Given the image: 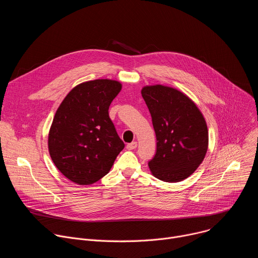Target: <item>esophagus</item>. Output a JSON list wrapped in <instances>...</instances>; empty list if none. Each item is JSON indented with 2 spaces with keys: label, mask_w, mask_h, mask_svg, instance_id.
<instances>
[{
  "label": "esophagus",
  "mask_w": 258,
  "mask_h": 258,
  "mask_svg": "<svg viewBox=\"0 0 258 258\" xmlns=\"http://www.w3.org/2000/svg\"><path fill=\"white\" fill-rule=\"evenodd\" d=\"M137 146H138V143H137V142L130 143V144L126 145V149H127V150H134V149L137 148Z\"/></svg>",
  "instance_id": "obj_1"
}]
</instances>
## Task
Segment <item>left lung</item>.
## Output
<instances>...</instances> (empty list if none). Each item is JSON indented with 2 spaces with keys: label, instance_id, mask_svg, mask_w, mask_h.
<instances>
[{
  "label": "left lung",
  "instance_id": "obj_1",
  "mask_svg": "<svg viewBox=\"0 0 258 258\" xmlns=\"http://www.w3.org/2000/svg\"><path fill=\"white\" fill-rule=\"evenodd\" d=\"M156 134L155 156L148 165L160 180L176 182L190 176L202 163L208 148V130L196 104L180 91L146 86L141 91Z\"/></svg>",
  "mask_w": 258,
  "mask_h": 258
}]
</instances>
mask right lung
I'll return each mask as SVG.
<instances>
[{"mask_svg":"<svg viewBox=\"0 0 258 258\" xmlns=\"http://www.w3.org/2000/svg\"><path fill=\"white\" fill-rule=\"evenodd\" d=\"M121 88L112 80L82 83L58 107L48 137L49 153L71 181L82 186L96 182L124 148L108 112Z\"/></svg>","mask_w":258,"mask_h":258,"instance_id":"obj_1","label":"right lung"}]
</instances>
